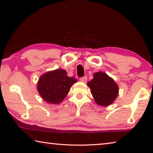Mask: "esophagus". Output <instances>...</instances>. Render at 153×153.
I'll return each mask as SVG.
<instances>
[{
	"label": "esophagus",
	"instance_id": "1",
	"mask_svg": "<svg viewBox=\"0 0 153 153\" xmlns=\"http://www.w3.org/2000/svg\"><path fill=\"white\" fill-rule=\"evenodd\" d=\"M79 80L82 82H87V77L86 76H84V77H82L79 78Z\"/></svg>",
	"mask_w": 153,
	"mask_h": 153
}]
</instances>
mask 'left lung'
Here are the masks:
<instances>
[{"mask_svg": "<svg viewBox=\"0 0 153 153\" xmlns=\"http://www.w3.org/2000/svg\"><path fill=\"white\" fill-rule=\"evenodd\" d=\"M87 85L91 90L95 102L100 106L106 107L112 104L118 96V85L103 72L95 73L93 79Z\"/></svg>", "mask_w": 153, "mask_h": 153, "instance_id": "obj_1", "label": "left lung"}]
</instances>
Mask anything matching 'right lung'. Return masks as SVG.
<instances>
[{
    "instance_id": "right-lung-1",
    "label": "right lung",
    "mask_w": 153,
    "mask_h": 153,
    "mask_svg": "<svg viewBox=\"0 0 153 153\" xmlns=\"http://www.w3.org/2000/svg\"><path fill=\"white\" fill-rule=\"evenodd\" d=\"M77 79L68 77L64 69H55L43 74L38 80L37 89L46 102L58 104L63 101Z\"/></svg>"
}]
</instances>
